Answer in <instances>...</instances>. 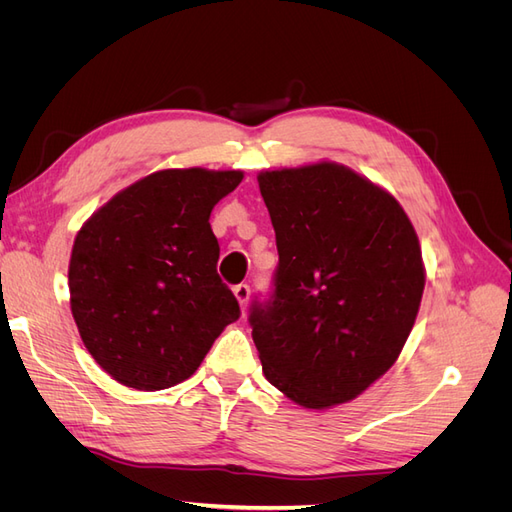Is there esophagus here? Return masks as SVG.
I'll list each match as a JSON object with an SVG mask.
<instances>
[{"label": "esophagus", "mask_w": 512, "mask_h": 512, "mask_svg": "<svg viewBox=\"0 0 512 512\" xmlns=\"http://www.w3.org/2000/svg\"><path fill=\"white\" fill-rule=\"evenodd\" d=\"M232 290H235V297H237V301H239V303H241V307L245 309L247 301H250V286H247V284H237V286L232 288Z\"/></svg>", "instance_id": "esophagus-1"}]
</instances>
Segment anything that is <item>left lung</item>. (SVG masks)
I'll return each mask as SVG.
<instances>
[{
	"label": "left lung",
	"mask_w": 512,
	"mask_h": 512,
	"mask_svg": "<svg viewBox=\"0 0 512 512\" xmlns=\"http://www.w3.org/2000/svg\"><path fill=\"white\" fill-rule=\"evenodd\" d=\"M280 262L250 327L267 380L305 408L361 395L404 348L425 273L397 200L322 162L258 175Z\"/></svg>",
	"instance_id": "8db88e82"
}]
</instances>
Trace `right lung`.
I'll use <instances>...</instances> for the list:
<instances>
[{"instance_id":"right-lung-1","label":"right lung","mask_w":512,"mask_h":512,"mask_svg":"<svg viewBox=\"0 0 512 512\" xmlns=\"http://www.w3.org/2000/svg\"><path fill=\"white\" fill-rule=\"evenodd\" d=\"M239 170H160L96 211L74 239L68 286L83 344L117 382L162 391L190 378L241 309L218 275L209 215Z\"/></svg>"}]
</instances>
